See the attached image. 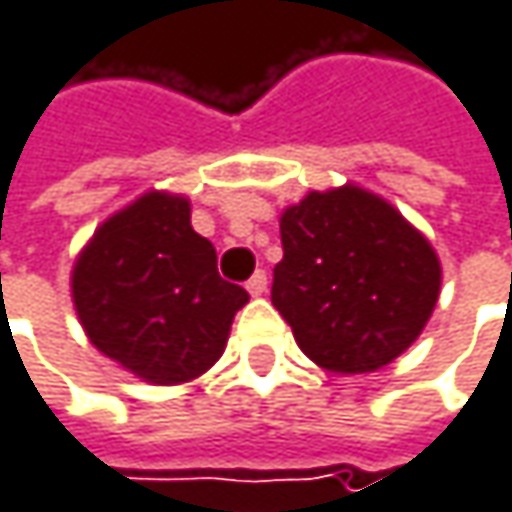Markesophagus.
I'll return each mask as SVG.
<instances>
[{
  "label": "esophagus",
  "instance_id": "esophagus-1",
  "mask_svg": "<svg viewBox=\"0 0 512 512\" xmlns=\"http://www.w3.org/2000/svg\"><path fill=\"white\" fill-rule=\"evenodd\" d=\"M247 292H250L253 298L265 295V292H268V274H265V271H256V274L247 280Z\"/></svg>",
  "mask_w": 512,
  "mask_h": 512
}]
</instances>
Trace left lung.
<instances>
[{
    "instance_id": "1",
    "label": "left lung",
    "mask_w": 512,
    "mask_h": 512,
    "mask_svg": "<svg viewBox=\"0 0 512 512\" xmlns=\"http://www.w3.org/2000/svg\"><path fill=\"white\" fill-rule=\"evenodd\" d=\"M280 238L271 304L322 370L376 373L426 328L441 262L387 199L358 184L310 190L283 208Z\"/></svg>"
}]
</instances>
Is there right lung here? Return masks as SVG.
Segmentation results:
<instances>
[{
	"mask_svg": "<svg viewBox=\"0 0 512 512\" xmlns=\"http://www.w3.org/2000/svg\"><path fill=\"white\" fill-rule=\"evenodd\" d=\"M71 298L89 343L148 384L208 373L250 295L217 274L190 226V199L148 190L107 217L80 250Z\"/></svg>",
	"mask_w": 512,
	"mask_h": 512,
	"instance_id": "right-lung-1",
	"label": "right lung"
}]
</instances>
